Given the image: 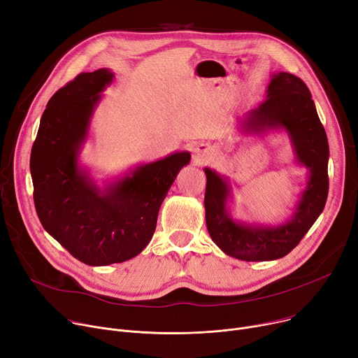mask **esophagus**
I'll return each mask as SVG.
<instances>
[{
    "instance_id": "esophagus-1",
    "label": "esophagus",
    "mask_w": 358,
    "mask_h": 358,
    "mask_svg": "<svg viewBox=\"0 0 358 358\" xmlns=\"http://www.w3.org/2000/svg\"><path fill=\"white\" fill-rule=\"evenodd\" d=\"M207 158H208V150L204 145H199L193 152V162L196 165H200V164H204Z\"/></svg>"
}]
</instances>
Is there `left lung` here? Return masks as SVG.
I'll return each mask as SVG.
<instances>
[{
  "label": "left lung",
  "instance_id": "left-lung-1",
  "mask_svg": "<svg viewBox=\"0 0 358 358\" xmlns=\"http://www.w3.org/2000/svg\"><path fill=\"white\" fill-rule=\"evenodd\" d=\"M245 136L285 132L291 142L295 164L305 166L308 177L288 217L276 224L243 222L233 217V187L227 176L204 169L206 223L211 241L226 255L265 262L288 255L322 213L328 196L329 148L311 92L295 75H271L265 101L239 121Z\"/></svg>",
  "mask_w": 358,
  "mask_h": 358
}]
</instances>
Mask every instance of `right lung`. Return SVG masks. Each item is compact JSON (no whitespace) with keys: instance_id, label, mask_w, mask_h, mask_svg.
Here are the masks:
<instances>
[{"instance_id":"1","label":"right lung","mask_w":358,"mask_h":358,"mask_svg":"<svg viewBox=\"0 0 358 358\" xmlns=\"http://www.w3.org/2000/svg\"><path fill=\"white\" fill-rule=\"evenodd\" d=\"M110 69L80 73L47 103L31 148L37 216L53 239L89 266L121 264L147 248L159 207L192 154L176 151L125 174L94 180L80 154Z\"/></svg>"}]
</instances>
